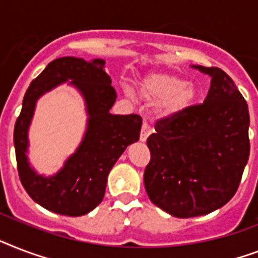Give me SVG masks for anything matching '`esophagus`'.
<instances>
[{"instance_id":"esophagus-1","label":"esophagus","mask_w":258,"mask_h":258,"mask_svg":"<svg viewBox=\"0 0 258 258\" xmlns=\"http://www.w3.org/2000/svg\"><path fill=\"white\" fill-rule=\"evenodd\" d=\"M151 133H152L151 125L148 124L147 122H143V125H142V131H140V140H142V142H146L148 136L151 135Z\"/></svg>"}]
</instances>
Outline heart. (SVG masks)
Masks as SVG:
<instances>
[{
    "label": "heart",
    "instance_id": "b5f03b06",
    "mask_svg": "<svg viewBox=\"0 0 258 258\" xmlns=\"http://www.w3.org/2000/svg\"><path fill=\"white\" fill-rule=\"evenodd\" d=\"M140 94L151 103H163L164 114L172 115L194 103L196 89L176 75L159 73L144 79Z\"/></svg>",
    "mask_w": 258,
    "mask_h": 258
}]
</instances>
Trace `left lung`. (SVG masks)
Segmentation results:
<instances>
[{"label":"left lung","mask_w":258,"mask_h":258,"mask_svg":"<svg viewBox=\"0 0 258 258\" xmlns=\"http://www.w3.org/2000/svg\"><path fill=\"white\" fill-rule=\"evenodd\" d=\"M211 75L205 100L159 119L147 139L151 160L144 171L150 200L181 219L211 213L236 194L248 162L249 111L229 75Z\"/></svg>","instance_id":"left-lung-1"}]
</instances>
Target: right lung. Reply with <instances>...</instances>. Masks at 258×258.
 <instances>
[{
	"mask_svg": "<svg viewBox=\"0 0 258 258\" xmlns=\"http://www.w3.org/2000/svg\"><path fill=\"white\" fill-rule=\"evenodd\" d=\"M103 68V59L86 62L75 56L56 58L31 82L24 96L14 125L18 175L29 196L51 212L82 216L93 211L103 200L111 168L127 146L139 140V115L110 114L116 91ZM69 79L86 100L88 131L77 152L59 173L51 178L39 177L30 168L26 156L27 130L35 102L42 93Z\"/></svg>",
	"mask_w": 258,
	"mask_h": 258,
	"instance_id": "add662e5",
	"label": "right lung"
}]
</instances>
